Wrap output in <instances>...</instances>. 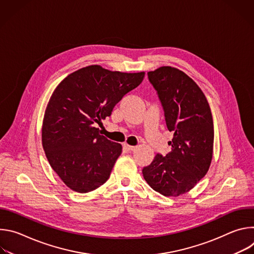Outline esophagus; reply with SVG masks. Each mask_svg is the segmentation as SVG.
Here are the masks:
<instances>
[{
    "mask_svg": "<svg viewBox=\"0 0 254 254\" xmlns=\"http://www.w3.org/2000/svg\"><path fill=\"white\" fill-rule=\"evenodd\" d=\"M124 148H125L127 151H128V152H131V151H134V150H135V147L129 146V144H127V143H124Z\"/></svg>",
    "mask_w": 254,
    "mask_h": 254,
    "instance_id": "34e87169",
    "label": "esophagus"
}]
</instances>
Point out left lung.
<instances>
[{
    "instance_id": "left-lung-1",
    "label": "left lung",
    "mask_w": 254,
    "mask_h": 254,
    "mask_svg": "<svg viewBox=\"0 0 254 254\" xmlns=\"http://www.w3.org/2000/svg\"><path fill=\"white\" fill-rule=\"evenodd\" d=\"M148 76L174 136L168 142L171 152L166 157L157 154L142 175L156 192L178 197L194 188L209 170L214 142L212 114L201 88L183 71L162 66L148 72Z\"/></svg>"
}]
</instances>
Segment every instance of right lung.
Masks as SVG:
<instances>
[{
  "label": "right lung",
  "instance_id": "obj_1",
  "mask_svg": "<svg viewBox=\"0 0 254 254\" xmlns=\"http://www.w3.org/2000/svg\"><path fill=\"white\" fill-rule=\"evenodd\" d=\"M143 77L144 72L90 65L69 74L53 91L44 114L42 146L51 168L71 190L88 193L110 178L123 147L101 135L96 125Z\"/></svg>",
  "mask_w": 254,
  "mask_h": 254
}]
</instances>
